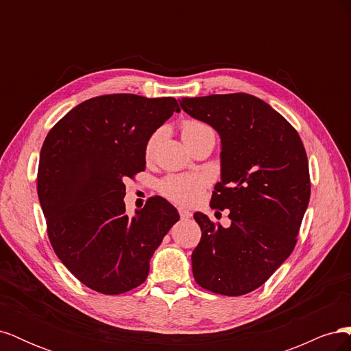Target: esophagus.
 Here are the masks:
<instances>
[{"label":"esophagus","mask_w":351,"mask_h":351,"mask_svg":"<svg viewBox=\"0 0 351 351\" xmlns=\"http://www.w3.org/2000/svg\"><path fill=\"white\" fill-rule=\"evenodd\" d=\"M178 214H180V217H182V219H189L190 217H192V212H190L189 209H184V208H180Z\"/></svg>","instance_id":"34e87169"}]
</instances>
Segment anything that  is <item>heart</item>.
<instances>
[{"instance_id":"b5f03b06","label":"heart","mask_w":351,"mask_h":351,"mask_svg":"<svg viewBox=\"0 0 351 351\" xmlns=\"http://www.w3.org/2000/svg\"><path fill=\"white\" fill-rule=\"evenodd\" d=\"M215 136L214 130L205 123H200L196 120H186L182 124V136L184 143L192 142L197 137L202 136ZM159 136H161V132H155L149 139L146 142L145 146V154L149 158L159 141ZM206 178L200 174H186V176H171L162 180L161 186V192L164 196H167L169 200L176 202L178 205H184V206H192L202 199V195L205 192L206 187Z\"/></svg>"}]
</instances>
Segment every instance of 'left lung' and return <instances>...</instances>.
<instances>
[{
    "label": "left lung",
    "mask_w": 351,
    "mask_h": 351,
    "mask_svg": "<svg viewBox=\"0 0 351 351\" xmlns=\"http://www.w3.org/2000/svg\"><path fill=\"white\" fill-rule=\"evenodd\" d=\"M221 139V182L210 208L231 226L195 212L202 237L192 253L196 282L224 295L256 290L290 256L309 205V164L300 136L269 104L247 93L178 101Z\"/></svg>",
    "instance_id": "obj_1"
}]
</instances>
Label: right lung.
I'll return each instance as SVG.
<instances>
[{"label": "right lung", "mask_w": 351, "mask_h": 351, "mask_svg": "<svg viewBox=\"0 0 351 351\" xmlns=\"http://www.w3.org/2000/svg\"><path fill=\"white\" fill-rule=\"evenodd\" d=\"M173 112L174 98L114 93L69 111L42 145L38 196L58 259L102 294L141 285L164 236L180 219L164 197L125 214V180L146 167L145 146Z\"/></svg>", "instance_id": "obj_1"}]
</instances>
